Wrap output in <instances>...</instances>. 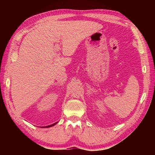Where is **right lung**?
Segmentation results:
<instances>
[{
  "label": "right lung",
  "mask_w": 155,
  "mask_h": 155,
  "mask_svg": "<svg viewBox=\"0 0 155 155\" xmlns=\"http://www.w3.org/2000/svg\"><path fill=\"white\" fill-rule=\"evenodd\" d=\"M57 124V122H56V123H54V124H51V125L47 126V127H52V126H54V124Z\"/></svg>",
  "instance_id": "add662e5"
}]
</instances>
